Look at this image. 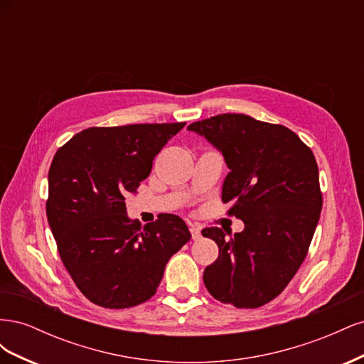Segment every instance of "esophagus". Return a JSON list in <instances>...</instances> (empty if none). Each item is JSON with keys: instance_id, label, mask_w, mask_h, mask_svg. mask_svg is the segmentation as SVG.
I'll return each instance as SVG.
<instances>
[{"instance_id": "1", "label": "esophagus", "mask_w": 364, "mask_h": 364, "mask_svg": "<svg viewBox=\"0 0 364 364\" xmlns=\"http://www.w3.org/2000/svg\"><path fill=\"white\" fill-rule=\"evenodd\" d=\"M190 230H191V237L193 240H199L202 237L200 234V228L196 226V225H190Z\"/></svg>"}]
</instances>
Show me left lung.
I'll list each match as a JSON object with an SVG mask.
<instances>
[{"instance_id": "8db88e82", "label": "left lung", "mask_w": 364, "mask_h": 364, "mask_svg": "<svg viewBox=\"0 0 364 364\" xmlns=\"http://www.w3.org/2000/svg\"><path fill=\"white\" fill-rule=\"evenodd\" d=\"M222 150L229 174L222 200L245 222L226 237L205 228L218 258L203 272L213 297L258 308L282 293L304 262L322 211L318 168L311 149L293 130L245 114H222L188 126Z\"/></svg>"}]
</instances>
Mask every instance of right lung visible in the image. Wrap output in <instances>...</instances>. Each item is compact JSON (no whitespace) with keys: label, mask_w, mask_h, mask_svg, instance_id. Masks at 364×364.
Here are the masks:
<instances>
[{"label":"right lung","mask_w":364,"mask_h":364,"mask_svg":"<svg viewBox=\"0 0 364 364\" xmlns=\"http://www.w3.org/2000/svg\"><path fill=\"white\" fill-rule=\"evenodd\" d=\"M185 123L90 127L56 151L48 171L47 218L65 269L83 296L119 310L156 293L165 264L191 234L159 214L144 228L126 213L153 159Z\"/></svg>","instance_id":"obj_1"}]
</instances>
